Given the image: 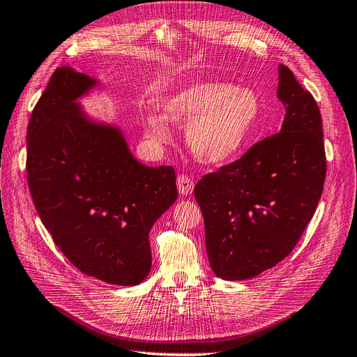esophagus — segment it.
<instances>
[{
  "mask_svg": "<svg viewBox=\"0 0 357 357\" xmlns=\"http://www.w3.org/2000/svg\"><path fill=\"white\" fill-rule=\"evenodd\" d=\"M178 191L181 192L182 196H190L195 191V182H192L188 176L181 175L178 176Z\"/></svg>",
  "mask_w": 357,
  "mask_h": 357,
  "instance_id": "obj_1",
  "label": "esophagus"
}]
</instances>
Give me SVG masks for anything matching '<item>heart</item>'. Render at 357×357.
<instances>
[{"instance_id":"obj_1","label":"heart","mask_w":357,"mask_h":357,"mask_svg":"<svg viewBox=\"0 0 357 357\" xmlns=\"http://www.w3.org/2000/svg\"><path fill=\"white\" fill-rule=\"evenodd\" d=\"M161 115L146 114L148 139L158 146L172 140L169 123L188 126L190 152L206 166H222L238 158L261 116V100L250 88L218 80H199L161 100Z\"/></svg>"}]
</instances>
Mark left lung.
<instances>
[{"instance_id":"left-lung-1","label":"left lung","mask_w":357,"mask_h":357,"mask_svg":"<svg viewBox=\"0 0 357 357\" xmlns=\"http://www.w3.org/2000/svg\"><path fill=\"white\" fill-rule=\"evenodd\" d=\"M277 97L286 110L280 133L195 188L211 269L221 280L254 278L286 259L321 197L326 155L319 106L282 64Z\"/></svg>"}]
</instances>
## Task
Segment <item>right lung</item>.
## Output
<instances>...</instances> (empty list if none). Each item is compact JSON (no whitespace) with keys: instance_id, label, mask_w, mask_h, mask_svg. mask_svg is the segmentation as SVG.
Here are the masks:
<instances>
[{"instance_id":"obj_1","label":"right lung","mask_w":357,"mask_h":357,"mask_svg":"<svg viewBox=\"0 0 357 357\" xmlns=\"http://www.w3.org/2000/svg\"><path fill=\"white\" fill-rule=\"evenodd\" d=\"M101 80L63 66L29 118L28 185L34 206L71 264L131 287L151 271L149 231L178 199L175 170L131 154L124 131L79 103Z\"/></svg>"}]
</instances>
